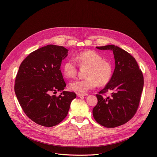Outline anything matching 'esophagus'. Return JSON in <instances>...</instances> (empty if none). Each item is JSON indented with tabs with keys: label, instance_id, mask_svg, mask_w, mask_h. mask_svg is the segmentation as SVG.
<instances>
[{
	"label": "esophagus",
	"instance_id": "obj_1",
	"mask_svg": "<svg viewBox=\"0 0 157 157\" xmlns=\"http://www.w3.org/2000/svg\"><path fill=\"white\" fill-rule=\"evenodd\" d=\"M77 96L78 97H81V96H87V94L85 93V94H81V93H78Z\"/></svg>",
	"mask_w": 157,
	"mask_h": 157
}]
</instances>
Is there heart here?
Here are the masks:
<instances>
[{
    "label": "heart",
    "mask_w": 157,
    "mask_h": 157,
    "mask_svg": "<svg viewBox=\"0 0 157 157\" xmlns=\"http://www.w3.org/2000/svg\"><path fill=\"white\" fill-rule=\"evenodd\" d=\"M75 60L80 66H87L89 69L86 73L87 78L77 79L72 81L70 87L72 91L78 93H85L96 87L98 84L103 86L110 80L113 75V66L97 52L88 50L76 55ZM63 72L68 78L76 76L78 66L72 59L66 61L63 65Z\"/></svg>",
    "instance_id": "obj_1"
}]
</instances>
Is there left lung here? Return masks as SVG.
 Masks as SVG:
<instances>
[{
    "label": "left lung",
    "instance_id": "obj_1",
    "mask_svg": "<svg viewBox=\"0 0 157 157\" xmlns=\"http://www.w3.org/2000/svg\"><path fill=\"white\" fill-rule=\"evenodd\" d=\"M97 49L113 52L115 70L110 81L96 94L98 104L93 114L96 121L107 128L127 123L136 114L144 87V76L136 60L130 53L113 44L96 47ZM107 92L111 96L102 94Z\"/></svg>",
    "mask_w": 157,
    "mask_h": 157
}]
</instances>
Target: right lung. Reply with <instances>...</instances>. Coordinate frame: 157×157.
<instances>
[{
  "instance_id": "obj_1",
  "label": "right lung",
  "mask_w": 157,
  "mask_h": 157,
  "mask_svg": "<svg viewBox=\"0 0 157 157\" xmlns=\"http://www.w3.org/2000/svg\"><path fill=\"white\" fill-rule=\"evenodd\" d=\"M68 50L48 44L32 52L21 63L16 76L15 93L25 114L36 124L50 127L59 124L68 115L73 92L52 93L66 87L60 67Z\"/></svg>"
}]
</instances>
